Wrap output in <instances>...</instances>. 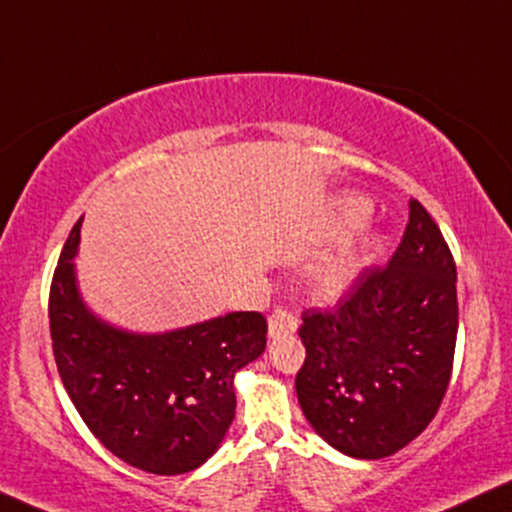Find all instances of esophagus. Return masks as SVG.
<instances>
[{
  "label": "esophagus",
  "mask_w": 512,
  "mask_h": 512,
  "mask_svg": "<svg viewBox=\"0 0 512 512\" xmlns=\"http://www.w3.org/2000/svg\"><path fill=\"white\" fill-rule=\"evenodd\" d=\"M296 327H299V323H296L294 315L282 311V308H277V311L268 318V337L270 339L287 337V334L296 332Z\"/></svg>",
  "instance_id": "1"
}]
</instances>
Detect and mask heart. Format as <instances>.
Listing matches in <instances>:
<instances>
[{"mask_svg":"<svg viewBox=\"0 0 512 512\" xmlns=\"http://www.w3.org/2000/svg\"><path fill=\"white\" fill-rule=\"evenodd\" d=\"M370 208L358 197H342L334 204V220L344 230H353L368 218ZM382 237L370 235H346L339 239L332 249H327L323 256H318L311 266L306 268V285L320 299H332L339 296L346 287L356 280L358 273L365 268L372 254L380 249Z\"/></svg>","mask_w":512,"mask_h":512,"instance_id":"b5f03b06","label":"heart"}]
</instances>
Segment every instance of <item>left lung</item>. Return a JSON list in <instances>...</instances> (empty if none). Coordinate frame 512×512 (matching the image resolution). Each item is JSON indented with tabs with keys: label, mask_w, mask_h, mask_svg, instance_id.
<instances>
[{
	"label": "left lung",
	"mask_w": 512,
	"mask_h": 512,
	"mask_svg": "<svg viewBox=\"0 0 512 512\" xmlns=\"http://www.w3.org/2000/svg\"><path fill=\"white\" fill-rule=\"evenodd\" d=\"M458 334L456 263L437 223L410 199L384 268H368L332 311H306L296 396L332 449L380 460L430 425L449 387Z\"/></svg>",
	"instance_id": "8db88e82"
}]
</instances>
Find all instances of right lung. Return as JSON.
Instances as JSON below:
<instances>
[{"label":"right lung","mask_w":512,"mask_h":512,"mask_svg":"<svg viewBox=\"0 0 512 512\" xmlns=\"http://www.w3.org/2000/svg\"><path fill=\"white\" fill-rule=\"evenodd\" d=\"M82 218L63 244L49 294L61 382L90 432L132 468H201L235 420V375L266 351V318L232 311L166 332H132L87 306L75 256Z\"/></svg>","instance_id":"right-lung-1"}]
</instances>
